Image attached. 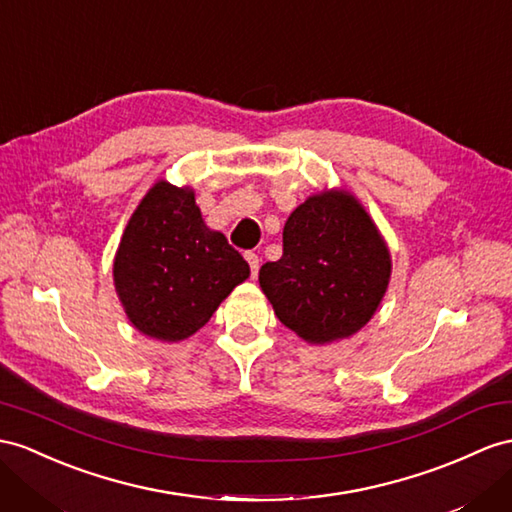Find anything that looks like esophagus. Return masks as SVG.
<instances>
[{
  "instance_id": "1",
  "label": "esophagus",
  "mask_w": 512,
  "mask_h": 512,
  "mask_svg": "<svg viewBox=\"0 0 512 512\" xmlns=\"http://www.w3.org/2000/svg\"><path fill=\"white\" fill-rule=\"evenodd\" d=\"M244 257H246V261H248V266H251V277L257 279V272H259V255L246 253Z\"/></svg>"
}]
</instances>
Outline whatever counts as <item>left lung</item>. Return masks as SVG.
<instances>
[{
    "instance_id": "8db88e82",
    "label": "left lung",
    "mask_w": 512,
    "mask_h": 512,
    "mask_svg": "<svg viewBox=\"0 0 512 512\" xmlns=\"http://www.w3.org/2000/svg\"><path fill=\"white\" fill-rule=\"evenodd\" d=\"M389 251L348 192L309 196L283 227V255L259 270L277 318L311 344L355 335L387 292Z\"/></svg>"
}]
</instances>
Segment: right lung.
Listing matches in <instances>:
<instances>
[{"mask_svg":"<svg viewBox=\"0 0 512 512\" xmlns=\"http://www.w3.org/2000/svg\"><path fill=\"white\" fill-rule=\"evenodd\" d=\"M251 268L207 229L190 188L157 181L129 218L114 259V285L131 324L179 342L205 326Z\"/></svg>","mask_w":512,"mask_h":512,"instance_id":"right-lung-1","label":"right lung"}]
</instances>
